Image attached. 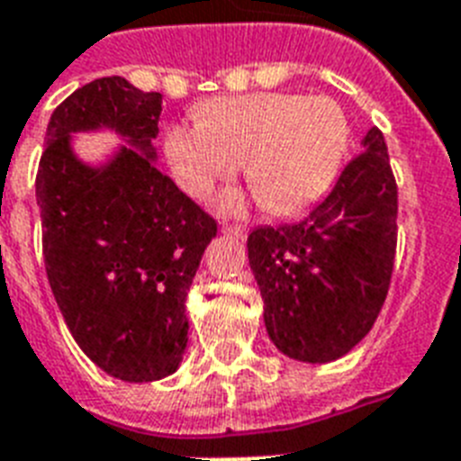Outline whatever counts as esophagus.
<instances>
[{"label": "esophagus", "instance_id": "1", "mask_svg": "<svg viewBox=\"0 0 461 461\" xmlns=\"http://www.w3.org/2000/svg\"><path fill=\"white\" fill-rule=\"evenodd\" d=\"M222 231L224 234H230V237H237V239L246 237V227H241V224H224Z\"/></svg>", "mask_w": 461, "mask_h": 461}]
</instances>
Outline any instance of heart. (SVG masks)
I'll list each match as a JSON object with an SVG mask.
<instances>
[{"mask_svg": "<svg viewBox=\"0 0 461 461\" xmlns=\"http://www.w3.org/2000/svg\"><path fill=\"white\" fill-rule=\"evenodd\" d=\"M346 144L348 121L334 99L260 92L205 101L198 121L167 130L166 153L192 196L211 194L246 163L258 203L294 215L327 192Z\"/></svg>", "mask_w": 461, "mask_h": 461, "instance_id": "heart-1", "label": "heart"}]
</instances>
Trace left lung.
<instances>
[{"label": "left lung", "mask_w": 461, "mask_h": 461, "mask_svg": "<svg viewBox=\"0 0 461 461\" xmlns=\"http://www.w3.org/2000/svg\"><path fill=\"white\" fill-rule=\"evenodd\" d=\"M395 246L398 185L384 132L372 127L305 218L249 234V263L275 346L301 362L350 353L384 308Z\"/></svg>", "instance_id": "left-lung-1"}]
</instances>
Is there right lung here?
Here are the masks:
<instances>
[{"instance_id":"right-lung-1","label":"right lung","mask_w":461,"mask_h":461,"mask_svg":"<svg viewBox=\"0 0 461 461\" xmlns=\"http://www.w3.org/2000/svg\"><path fill=\"white\" fill-rule=\"evenodd\" d=\"M160 99L118 75L75 89L51 113L35 179L44 267L63 320L89 360L132 384L182 362L186 291L218 231L153 163ZM96 126L133 144L104 168L69 149L70 131Z\"/></svg>"}]
</instances>
